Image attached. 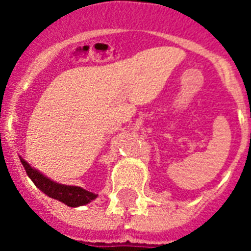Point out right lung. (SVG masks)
I'll list each match as a JSON object with an SVG mask.
<instances>
[{
    "label": "right lung",
    "mask_w": 251,
    "mask_h": 251,
    "mask_svg": "<svg viewBox=\"0 0 251 251\" xmlns=\"http://www.w3.org/2000/svg\"><path fill=\"white\" fill-rule=\"evenodd\" d=\"M20 161L24 165L26 175L29 176L30 180L35 183L37 188L43 191L46 195H48L52 199L59 200L64 204L70 205V207H79V205L87 204L98 196L97 194H93L87 189H83L82 187L64 185L59 184L56 181H52L51 179H48L47 176L40 174L37 169L32 168L23 157H20Z\"/></svg>",
    "instance_id": "add662e5"
}]
</instances>
